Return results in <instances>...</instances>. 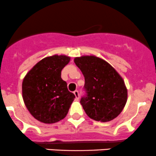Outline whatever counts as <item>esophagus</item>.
Here are the masks:
<instances>
[{
	"instance_id": "1",
	"label": "esophagus",
	"mask_w": 156,
	"mask_h": 156,
	"mask_svg": "<svg viewBox=\"0 0 156 156\" xmlns=\"http://www.w3.org/2000/svg\"><path fill=\"white\" fill-rule=\"evenodd\" d=\"M73 93H74L75 96H76V99H79V98H80V94H79V92L77 90H75L74 92H73Z\"/></svg>"
}]
</instances>
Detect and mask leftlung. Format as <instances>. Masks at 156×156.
<instances>
[{"instance_id":"8db88e82","label":"left lung","mask_w":156,"mask_h":156,"mask_svg":"<svg viewBox=\"0 0 156 156\" xmlns=\"http://www.w3.org/2000/svg\"><path fill=\"white\" fill-rule=\"evenodd\" d=\"M74 62L85 78L86 94L80 103L86 115L101 122L117 118L127 100L122 77L108 63L95 56L75 58Z\"/></svg>"}]
</instances>
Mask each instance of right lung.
I'll list each match as a JSON object with an SVG mask.
<instances>
[{
	"label": "right lung",
	"instance_id": "add662e5",
	"mask_svg": "<svg viewBox=\"0 0 156 156\" xmlns=\"http://www.w3.org/2000/svg\"><path fill=\"white\" fill-rule=\"evenodd\" d=\"M70 57L53 55L37 63L26 75L22 85L26 108L36 120L53 124L64 119L74 100V94L61 79V70Z\"/></svg>",
	"mask_w": 156,
	"mask_h": 156
}]
</instances>
